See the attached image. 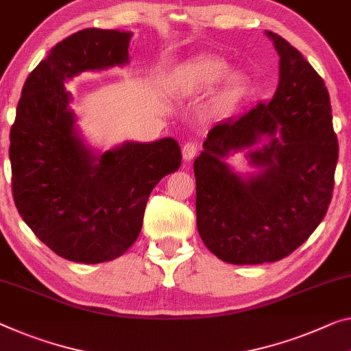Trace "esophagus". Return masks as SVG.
I'll return each instance as SVG.
<instances>
[{
    "label": "esophagus",
    "mask_w": 351,
    "mask_h": 351,
    "mask_svg": "<svg viewBox=\"0 0 351 351\" xmlns=\"http://www.w3.org/2000/svg\"><path fill=\"white\" fill-rule=\"evenodd\" d=\"M197 154V145L194 143H185L182 147V155L185 161H191Z\"/></svg>",
    "instance_id": "1"
}]
</instances>
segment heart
Segmentation results:
<instances>
[{
  "mask_svg": "<svg viewBox=\"0 0 351 351\" xmlns=\"http://www.w3.org/2000/svg\"><path fill=\"white\" fill-rule=\"evenodd\" d=\"M221 84L218 105L223 111H230L243 99L250 89V82L243 73L230 72L223 58L201 55L180 64L172 75V84L182 95L191 97L206 94Z\"/></svg>",
  "mask_w": 351,
  "mask_h": 351,
  "instance_id": "obj_1",
  "label": "heart"
}]
</instances>
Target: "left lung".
I'll return each instance as SVG.
<instances>
[{
	"instance_id": "8db88e82",
	"label": "left lung",
	"mask_w": 351,
	"mask_h": 351,
	"mask_svg": "<svg viewBox=\"0 0 351 351\" xmlns=\"http://www.w3.org/2000/svg\"><path fill=\"white\" fill-rule=\"evenodd\" d=\"M265 34L279 55L271 101L215 125L194 160L199 235L234 265L281 261L309 239L331 202L339 157L322 77L281 36ZM243 149L257 175L241 176L225 163Z\"/></svg>"
}]
</instances>
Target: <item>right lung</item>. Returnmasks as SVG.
<instances>
[{"instance_id": "add662e5", "label": "right lung", "mask_w": 351, "mask_h": 351, "mask_svg": "<svg viewBox=\"0 0 351 351\" xmlns=\"http://www.w3.org/2000/svg\"><path fill=\"white\" fill-rule=\"evenodd\" d=\"M132 32L88 28L51 48L26 78L10 128L19 213L51 251L100 263L122 256L143 228L155 185L180 168L174 138L127 141L100 154L83 141L64 83L128 64Z\"/></svg>"}]
</instances>
